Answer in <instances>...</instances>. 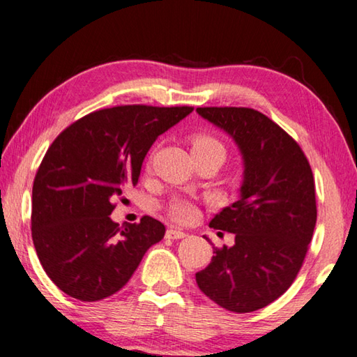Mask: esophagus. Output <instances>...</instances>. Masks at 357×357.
<instances>
[{
  "instance_id": "1",
  "label": "esophagus",
  "mask_w": 357,
  "mask_h": 357,
  "mask_svg": "<svg viewBox=\"0 0 357 357\" xmlns=\"http://www.w3.org/2000/svg\"><path fill=\"white\" fill-rule=\"evenodd\" d=\"M165 236H167L168 239H183V238L187 236V234H185L184 231H181V229L168 228L167 233H165Z\"/></svg>"
}]
</instances>
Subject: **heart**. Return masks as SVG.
Wrapping results in <instances>:
<instances>
[{
    "mask_svg": "<svg viewBox=\"0 0 357 357\" xmlns=\"http://www.w3.org/2000/svg\"><path fill=\"white\" fill-rule=\"evenodd\" d=\"M192 151H219L225 154V146H223L219 138L208 134H200L193 137L192 140ZM167 214L178 223H192L198 219L197 203L189 197H174L167 206Z\"/></svg>",
    "mask_w": 357,
    "mask_h": 357,
    "instance_id": "1",
    "label": "heart"
}]
</instances>
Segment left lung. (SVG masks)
I'll use <instances>...</instances> for the list:
<instances>
[{"mask_svg":"<svg viewBox=\"0 0 357 357\" xmlns=\"http://www.w3.org/2000/svg\"><path fill=\"white\" fill-rule=\"evenodd\" d=\"M197 112L234 138L245 167L241 198L209 223L234 233V245L214 247L211 263L195 274L197 283L229 312L263 309L291 287L309 250L317 223L310 164L298 142L258 110Z\"/></svg>","mask_w":357,"mask_h":357,"instance_id":"left-lung-1","label":"left lung"}]
</instances>
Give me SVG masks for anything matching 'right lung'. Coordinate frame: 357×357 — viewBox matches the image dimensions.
Segmentation results:
<instances>
[{
	"label": "right lung",
	"instance_id": "1",
	"mask_svg": "<svg viewBox=\"0 0 357 357\" xmlns=\"http://www.w3.org/2000/svg\"><path fill=\"white\" fill-rule=\"evenodd\" d=\"M193 107L119 105L77 119L50 144L33 184L31 234L52 282L84 302L105 299L129 282L164 223L110 219L114 202L137 185L144 155Z\"/></svg>",
	"mask_w": 357,
	"mask_h": 357
}]
</instances>
